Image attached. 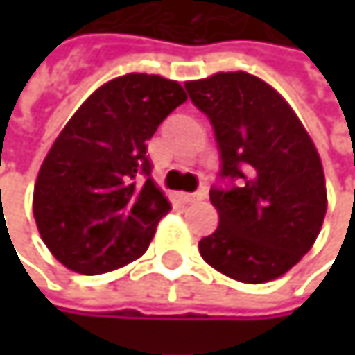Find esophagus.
<instances>
[{
  "label": "esophagus",
  "instance_id": "1",
  "mask_svg": "<svg viewBox=\"0 0 355 355\" xmlns=\"http://www.w3.org/2000/svg\"><path fill=\"white\" fill-rule=\"evenodd\" d=\"M201 199H205V189L195 191V193H184V195H182V201H184V203H197V201H201Z\"/></svg>",
  "mask_w": 355,
  "mask_h": 355
}]
</instances>
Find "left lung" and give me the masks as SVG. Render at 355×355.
<instances>
[{
  "mask_svg": "<svg viewBox=\"0 0 355 355\" xmlns=\"http://www.w3.org/2000/svg\"><path fill=\"white\" fill-rule=\"evenodd\" d=\"M184 88L214 127L226 180L209 189L220 226L199 252L232 279L271 282L319 236L327 211L319 152L290 105L250 73H216Z\"/></svg>",
  "mask_w": 355,
  "mask_h": 355,
  "instance_id": "8db88e82",
  "label": "left lung"
}]
</instances>
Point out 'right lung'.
<instances>
[{
  "instance_id": "add662e5",
  "label": "right lung",
  "mask_w": 355,
  "mask_h": 355,
  "mask_svg": "<svg viewBox=\"0 0 355 355\" xmlns=\"http://www.w3.org/2000/svg\"><path fill=\"white\" fill-rule=\"evenodd\" d=\"M187 101L178 82L127 73L101 86L63 127L35 184V220L67 269L98 275L139 259L171 203L146 141Z\"/></svg>"
}]
</instances>
